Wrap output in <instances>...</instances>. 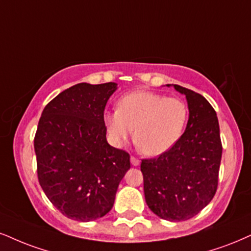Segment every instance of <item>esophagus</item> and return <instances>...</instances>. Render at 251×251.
I'll list each match as a JSON object with an SVG mask.
<instances>
[{"label": "esophagus", "instance_id": "esophagus-1", "mask_svg": "<svg viewBox=\"0 0 251 251\" xmlns=\"http://www.w3.org/2000/svg\"><path fill=\"white\" fill-rule=\"evenodd\" d=\"M130 162H131V164H132V165H134V166H138V165H140L141 160L138 159V158H136L135 156H131V157H130Z\"/></svg>", "mask_w": 251, "mask_h": 251}]
</instances>
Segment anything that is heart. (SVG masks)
<instances>
[{"mask_svg": "<svg viewBox=\"0 0 251 251\" xmlns=\"http://www.w3.org/2000/svg\"><path fill=\"white\" fill-rule=\"evenodd\" d=\"M188 107L178 98L136 91L122 97L117 110L103 115V123L113 143L125 144L135 129V143L147 156H159L179 141L186 128Z\"/></svg>", "mask_w": 251, "mask_h": 251, "instance_id": "heart-1", "label": "heart"}]
</instances>
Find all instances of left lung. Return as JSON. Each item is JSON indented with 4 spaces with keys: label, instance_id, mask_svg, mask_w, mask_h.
Wrapping results in <instances>:
<instances>
[{
    "label": "left lung",
    "instance_id": "left-lung-1",
    "mask_svg": "<svg viewBox=\"0 0 251 251\" xmlns=\"http://www.w3.org/2000/svg\"><path fill=\"white\" fill-rule=\"evenodd\" d=\"M186 95V130L166 152L142 159L147 205L159 218L185 221L211 202L218 190L222 144L214 108L199 93L173 85Z\"/></svg>",
    "mask_w": 251,
    "mask_h": 251
}]
</instances>
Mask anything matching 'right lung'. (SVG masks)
Returning <instances> with one entry per match:
<instances>
[{"mask_svg":"<svg viewBox=\"0 0 251 251\" xmlns=\"http://www.w3.org/2000/svg\"><path fill=\"white\" fill-rule=\"evenodd\" d=\"M116 83L81 82L46 104L33 145L43 191L61 214L93 221L113 208L130 156L107 143L103 111Z\"/></svg>","mask_w":251,"mask_h":251,"instance_id":"add662e5","label":"right lung"}]
</instances>
